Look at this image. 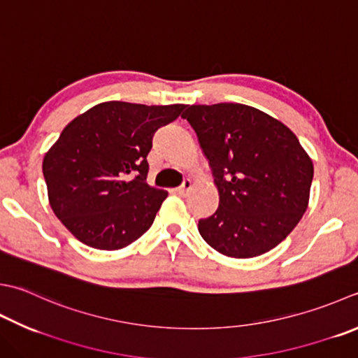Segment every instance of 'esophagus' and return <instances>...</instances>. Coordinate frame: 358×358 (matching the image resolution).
Returning a JSON list of instances; mask_svg holds the SVG:
<instances>
[{"label": "esophagus", "instance_id": "1", "mask_svg": "<svg viewBox=\"0 0 358 358\" xmlns=\"http://www.w3.org/2000/svg\"><path fill=\"white\" fill-rule=\"evenodd\" d=\"M191 187H192V181H191V180H185V181H183V185L177 187V194H180V195H185V194H186Z\"/></svg>", "mask_w": 358, "mask_h": 358}]
</instances>
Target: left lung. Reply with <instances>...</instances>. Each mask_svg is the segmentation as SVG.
Instances as JSON below:
<instances>
[{"instance_id":"8db88e82","label":"left lung","mask_w":358,"mask_h":358,"mask_svg":"<svg viewBox=\"0 0 358 358\" xmlns=\"http://www.w3.org/2000/svg\"><path fill=\"white\" fill-rule=\"evenodd\" d=\"M181 117L197 133L219 189V208L199 220L203 239L228 257L267 253L298 225L313 164L287 125L243 103L191 105Z\"/></svg>"}]
</instances>
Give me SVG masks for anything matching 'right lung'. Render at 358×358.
Returning a JSON list of instances; mask_svg holds the SVG:
<instances>
[{"label":"right lung","mask_w":358,"mask_h":358,"mask_svg":"<svg viewBox=\"0 0 358 358\" xmlns=\"http://www.w3.org/2000/svg\"><path fill=\"white\" fill-rule=\"evenodd\" d=\"M186 105L102 102L69 122L43 159L49 205L76 239L121 250L152 227L166 191L147 185L155 131Z\"/></svg>","instance_id":"obj_1"}]
</instances>
